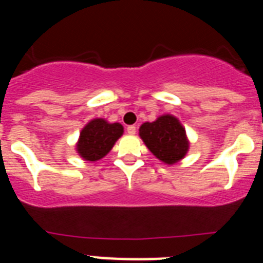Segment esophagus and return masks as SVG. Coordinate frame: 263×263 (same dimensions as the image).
Wrapping results in <instances>:
<instances>
[{"label":"esophagus","mask_w":263,"mask_h":263,"mask_svg":"<svg viewBox=\"0 0 263 263\" xmlns=\"http://www.w3.org/2000/svg\"><path fill=\"white\" fill-rule=\"evenodd\" d=\"M127 133L129 134H132V136H133V134H136V132H137V127L134 126V125H130V126H127Z\"/></svg>","instance_id":"1"}]
</instances>
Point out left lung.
<instances>
[{
  "instance_id": "8db88e82",
  "label": "left lung",
  "mask_w": 263,
  "mask_h": 263,
  "mask_svg": "<svg viewBox=\"0 0 263 263\" xmlns=\"http://www.w3.org/2000/svg\"><path fill=\"white\" fill-rule=\"evenodd\" d=\"M139 137L153 155L166 164H175L185 157L190 141L180 121L173 115L159 116L139 127Z\"/></svg>"
}]
</instances>
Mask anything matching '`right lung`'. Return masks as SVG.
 I'll return each instance as SVG.
<instances>
[{
	"mask_svg": "<svg viewBox=\"0 0 263 263\" xmlns=\"http://www.w3.org/2000/svg\"><path fill=\"white\" fill-rule=\"evenodd\" d=\"M122 134L124 126L118 122L110 124L104 118L90 120L81 129L76 152L84 160L96 162L110 152Z\"/></svg>",
	"mask_w": 263,
	"mask_h": 263,
	"instance_id": "obj_1",
	"label": "right lung"
}]
</instances>
